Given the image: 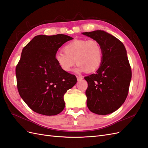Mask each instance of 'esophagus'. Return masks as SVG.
Returning a JSON list of instances; mask_svg holds the SVG:
<instances>
[{"instance_id":"esophagus-1","label":"esophagus","mask_w":148,"mask_h":148,"mask_svg":"<svg viewBox=\"0 0 148 148\" xmlns=\"http://www.w3.org/2000/svg\"><path fill=\"white\" fill-rule=\"evenodd\" d=\"M77 81H81L83 79V77L81 76V75H77Z\"/></svg>"}]
</instances>
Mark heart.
Instances as JSON below:
<instances>
[{
  "mask_svg": "<svg viewBox=\"0 0 148 148\" xmlns=\"http://www.w3.org/2000/svg\"><path fill=\"white\" fill-rule=\"evenodd\" d=\"M63 51L55 54V61L65 72L71 71L75 62L78 64L75 71L91 73L97 70L103 60L102 46L95 40L78 39L67 43Z\"/></svg>",
  "mask_w": 148,
  "mask_h": 148,
  "instance_id": "b5f03b06",
  "label": "heart"
}]
</instances>
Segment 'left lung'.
Returning <instances> with one entry per match:
<instances>
[{
  "mask_svg": "<svg viewBox=\"0 0 148 148\" xmlns=\"http://www.w3.org/2000/svg\"><path fill=\"white\" fill-rule=\"evenodd\" d=\"M82 34L97 41L103 49V60L96 73L84 77L88 83L87 105L98 115H108L119 109L127 97L132 69L124 45L102 30Z\"/></svg>",
  "mask_w": 148,
  "mask_h": 148,
  "instance_id": "obj_1",
  "label": "left lung"
}]
</instances>
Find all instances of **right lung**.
I'll return each instance as SVG.
<instances>
[{
	"instance_id": "right-lung-1",
	"label": "right lung",
	"mask_w": 148,
	"mask_h": 148,
	"mask_svg": "<svg viewBox=\"0 0 148 148\" xmlns=\"http://www.w3.org/2000/svg\"><path fill=\"white\" fill-rule=\"evenodd\" d=\"M66 35L35 36L23 48L15 74L19 94L33 111L51 116L65 107L64 95L77 82L55 61L58 49L73 40Z\"/></svg>"
}]
</instances>
